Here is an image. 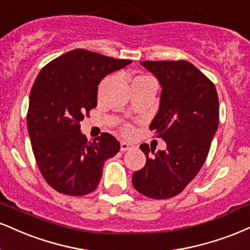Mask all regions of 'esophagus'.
Returning a JSON list of instances; mask_svg holds the SVG:
<instances>
[{
    "mask_svg": "<svg viewBox=\"0 0 250 250\" xmlns=\"http://www.w3.org/2000/svg\"><path fill=\"white\" fill-rule=\"evenodd\" d=\"M133 148H134L133 144L125 142V141H122V142H121V151H123V152L128 151V150H130V149H133Z\"/></svg>",
    "mask_w": 250,
    "mask_h": 250,
    "instance_id": "1",
    "label": "esophagus"
}]
</instances>
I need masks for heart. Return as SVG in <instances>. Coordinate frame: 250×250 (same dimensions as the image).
<instances>
[{"label": "heart", "instance_id": "1", "mask_svg": "<svg viewBox=\"0 0 250 250\" xmlns=\"http://www.w3.org/2000/svg\"><path fill=\"white\" fill-rule=\"evenodd\" d=\"M122 131H123V133H125V135H129V134H131V131H133V129H131L130 125H125V127H123V129H122Z\"/></svg>", "mask_w": 250, "mask_h": 250}]
</instances>
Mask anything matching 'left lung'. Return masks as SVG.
I'll return each mask as SVG.
<instances>
[{"label": "left lung", "instance_id": "left-lung-1", "mask_svg": "<svg viewBox=\"0 0 250 250\" xmlns=\"http://www.w3.org/2000/svg\"><path fill=\"white\" fill-rule=\"evenodd\" d=\"M162 86L159 109L150 125L167 149L140 148L144 167L133 174L136 191L152 199L180 193L197 176L208 155L219 125V99L214 83L186 60L141 62Z\"/></svg>", "mask_w": 250, "mask_h": 250}]
</instances>
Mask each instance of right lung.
Returning <instances> with one entry per match:
<instances>
[{
	"label": "right lung",
	"instance_id": "1",
	"mask_svg": "<svg viewBox=\"0 0 250 250\" xmlns=\"http://www.w3.org/2000/svg\"><path fill=\"white\" fill-rule=\"evenodd\" d=\"M130 62L76 49L45 65L36 78L28 131L39 171L56 191L91 193L98 188L104 162L119 152L120 142L108 133L88 142L80 122L96 107L100 81Z\"/></svg>",
	"mask_w": 250,
	"mask_h": 250
}]
</instances>
